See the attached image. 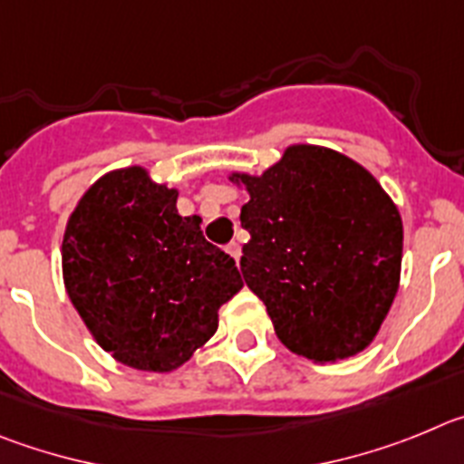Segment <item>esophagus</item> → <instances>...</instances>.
Returning a JSON list of instances; mask_svg holds the SVG:
<instances>
[{
	"mask_svg": "<svg viewBox=\"0 0 464 464\" xmlns=\"http://www.w3.org/2000/svg\"><path fill=\"white\" fill-rule=\"evenodd\" d=\"M227 252L231 254V256L236 258V261H240V254H242V249H240V245H237L236 240H233V242H228V245H227Z\"/></svg>",
	"mask_w": 464,
	"mask_h": 464,
	"instance_id": "esophagus-1",
	"label": "esophagus"
}]
</instances>
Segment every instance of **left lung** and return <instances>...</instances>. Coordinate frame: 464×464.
Wrapping results in <instances>:
<instances>
[{
  "instance_id": "8db88e82",
  "label": "left lung",
  "mask_w": 464,
  "mask_h": 464,
  "mask_svg": "<svg viewBox=\"0 0 464 464\" xmlns=\"http://www.w3.org/2000/svg\"><path fill=\"white\" fill-rule=\"evenodd\" d=\"M228 180L249 194L242 277L279 342L312 362L372 344L402 270V217L377 178L346 154L295 143L261 175Z\"/></svg>"
}]
</instances>
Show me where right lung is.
Masks as SVG:
<instances>
[{
	"mask_svg": "<svg viewBox=\"0 0 464 464\" xmlns=\"http://www.w3.org/2000/svg\"><path fill=\"white\" fill-rule=\"evenodd\" d=\"M178 189L145 166L108 170L76 203L62 240L66 294L103 352L143 372H173L242 289L228 254L178 212Z\"/></svg>",
	"mask_w": 464,
	"mask_h": 464,
	"instance_id": "obj_1",
	"label": "right lung"
}]
</instances>
